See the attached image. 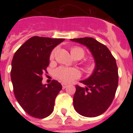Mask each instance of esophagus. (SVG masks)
<instances>
[{"instance_id":"obj_1","label":"esophagus","mask_w":133,"mask_h":133,"mask_svg":"<svg viewBox=\"0 0 133 133\" xmlns=\"http://www.w3.org/2000/svg\"><path fill=\"white\" fill-rule=\"evenodd\" d=\"M67 86H68V84L62 83V87H63V89H65V88Z\"/></svg>"}]
</instances>
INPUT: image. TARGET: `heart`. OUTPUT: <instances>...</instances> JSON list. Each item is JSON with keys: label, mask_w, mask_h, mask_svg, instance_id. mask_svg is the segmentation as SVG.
Instances as JSON below:
<instances>
[{"label": "heart", "mask_w": 133, "mask_h": 133, "mask_svg": "<svg viewBox=\"0 0 133 133\" xmlns=\"http://www.w3.org/2000/svg\"><path fill=\"white\" fill-rule=\"evenodd\" d=\"M70 53L73 58H78L81 59L85 55V50L83 48L81 47L74 46L70 48ZM55 55V50L52 51L50 55V59L52 60ZM86 66L88 68H92V64L90 63H87ZM80 75V72L77 69L75 68H65L61 67L55 70V76L58 81L63 82V83H70L74 79L78 78Z\"/></svg>", "instance_id": "heart-1"}]
</instances>
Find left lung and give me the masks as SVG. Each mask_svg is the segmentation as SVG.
<instances>
[{
    "mask_svg": "<svg viewBox=\"0 0 133 133\" xmlns=\"http://www.w3.org/2000/svg\"><path fill=\"white\" fill-rule=\"evenodd\" d=\"M70 41L85 45L95 63L92 75L81 81L85 87H75L74 108L84 117H97L107 110L115 98L118 85L116 61L108 48L94 38L86 37Z\"/></svg>",
    "mask_w": 133,
    "mask_h": 133,
    "instance_id": "left-lung-1",
    "label": "left lung"
}]
</instances>
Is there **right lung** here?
Returning <instances> with one entry per match:
<instances>
[{"label": "right lung", "mask_w": 133, "mask_h": 133, "mask_svg": "<svg viewBox=\"0 0 133 133\" xmlns=\"http://www.w3.org/2000/svg\"><path fill=\"white\" fill-rule=\"evenodd\" d=\"M63 38L34 36L25 41L13 55L10 77L16 100L28 114L45 118L53 111L56 96L62 89L57 81L42 83L50 55Z\"/></svg>", "instance_id": "right-lung-1"}]
</instances>
